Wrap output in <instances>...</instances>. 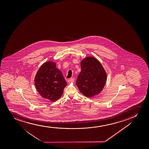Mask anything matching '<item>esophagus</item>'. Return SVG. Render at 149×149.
<instances>
[{
	"instance_id": "obj_1",
	"label": "esophagus",
	"mask_w": 149,
	"mask_h": 149,
	"mask_svg": "<svg viewBox=\"0 0 149 149\" xmlns=\"http://www.w3.org/2000/svg\"><path fill=\"white\" fill-rule=\"evenodd\" d=\"M74 78H70V81H71V82H74Z\"/></svg>"
}]
</instances>
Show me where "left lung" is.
I'll use <instances>...</instances> for the list:
<instances>
[{
    "instance_id": "1",
    "label": "left lung",
    "mask_w": 149,
    "mask_h": 149,
    "mask_svg": "<svg viewBox=\"0 0 149 149\" xmlns=\"http://www.w3.org/2000/svg\"><path fill=\"white\" fill-rule=\"evenodd\" d=\"M81 72L76 84L84 95L88 97L99 94L106 83L107 74L100 63L96 58L89 56L81 63Z\"/></svg>"
}]
</instances>
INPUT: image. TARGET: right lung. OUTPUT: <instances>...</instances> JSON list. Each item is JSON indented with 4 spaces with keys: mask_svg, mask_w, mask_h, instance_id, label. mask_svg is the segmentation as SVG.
Listing matches in <instances>:
<instances>
[{
    "mask_svg": "<svg viewBox=\"0 0 149 149\" xmlns=\"http://www.w3.org/2000/svg\"><path fill=\"white\" fill-rule=\"evenodd\" d=\"M56 63L47 62L43 64L35 77L36 89L43 98L52 101L62 96L67 83Z\"/></svg>",
    "mask_w": 149,
    "mask_h": 149,
    "instance_id": "obj_1",
    "label": "right lung"
}]
</instances>
